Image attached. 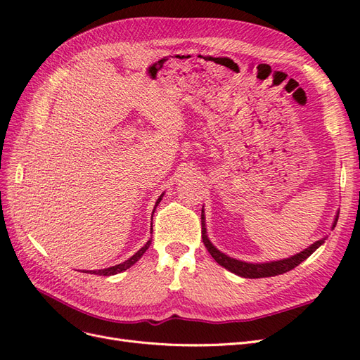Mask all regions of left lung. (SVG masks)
<instances>
[{"label":"left lung","instance_id":"1","mask_svg":"<svg viewBox=\"0 0 360 360\" xmlns=\"http://www.w3.org/2000/svg\"><path fill=\"white\" fill-rule=\"evenodd\" d=\"M338 216H340V212H336V216L333 219L332 228H335L336 222H338ZM201 234H202V242L209 250L210 255L214 258V261L219 266L225 267L226 270H230L231 274L237 275V276H242V278H250V279H255V278H269V276H276V275H282L285 274V271H290L291 269L297 267L302 261L307 259L309 255H312L315 250H317L326 240L324 238H320V240L314 242L311 246H308L307 249H303L302 252L296 254V255H291L288 258L284 259H276V261H267V263H248V261H242V259H236L233 257H228L226 254L221 252L219 249H217L212 242L209 236H207V228H205V214H204V209L201 210Z\"/></svg>","mask_w":360,"mask_h":360}]
</instances>
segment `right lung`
Listing matches in <instances>:
<instances>
[{"instance_id": "1", "label": "right lung", "mask_w": 360, "mask_h": 360, "mask_svg": "<svg viewBox=\"0 0 360 360\" xmlns=\"http://www.w3.org/2000/svg\"><path fill=\"white\" fill-rule=\"evenodd\" d=\"M163 195L165 193H162L160 197L158 198V201H156V205H155V209H153V213H155V210H156V207H158V204L162 201V198H163ZM151 219H153V216H151ZM153 226V225H151ZM150 230H153V228H150ZM153 233V231H151ZM150 245H151V238L150 240L141 248L138 252H135L132 257H130L129 259H126V261H123V263H120V264H117V266H112V267H108V269H101V270H89L86 271V274H91V275H102V276H111V275H117V274H122V271H124V270H127L129 267H132L136 261L144 255V252L146 250L150 248Z\"/></svg>"}]
</instances>
